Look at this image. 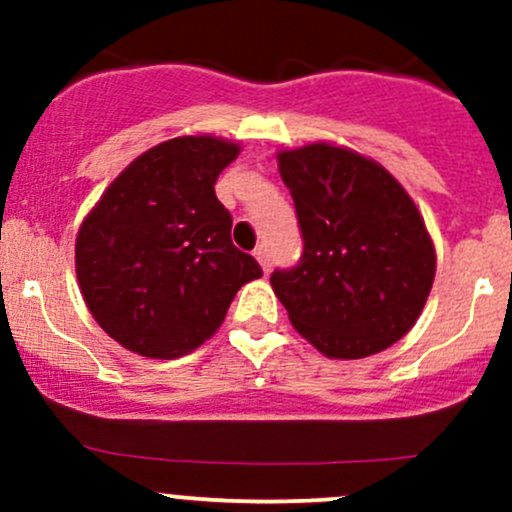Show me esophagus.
Returning a JSON list of instances; mask_svg holds the SVG:
<instances>
[{
	"mask_svg": "<svg viewBox=\"0 0 512 512\" xmlns=\"http://www.w3.org/2000/svg\"><path fill=\"white\" fill-rule=\"evenodd\" d=\"M255 257H257V262H260V265H262V270L270 272V250H267L265 242L255 247Z\"/></svg>",
	"mask_w": 512,
	"mask_h": 512,
	"instance_id": "1",
	"label": "esophagus"
}]
</instances>
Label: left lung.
Returning <instances> with one entry per match:
<instances>
[{
	"label": "left lung",
	"mask_w": 512,
	"mask_h": 512,
	"mask_svg": "<svg viewBox=\"0 0 512 512\" xmlns=\"http://www.w3.org/2000/svg\"><path fill=\"white\" fill-rule=\"evenodd\" d=\"M302 257L270 282L289 322L332 359H364L418 319L436 252L414 200L379 163L312 143L280 153Z\"/></svg>",
	"instance_id": "obj_1"
}]
</instances>
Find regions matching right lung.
Returning <instances> with one entry per match:
<instances>
[{"label": "right lung", "mask_w": 512, "mask_h": 512, "mask_svg": "<svg viewBox=\"0 0 512 512\" xmlns=\"http://www.w3.org/2000/svg\"><path fill=\"white\" fill-rule=\"evenodd\" d=\"M240 148L183 136L133 160L76 237V277L108 337L151 359L193 352L262 267L232 245L215 180Z\"/></svg>", "instance_id": "right-lung-1"}]
</instances>
